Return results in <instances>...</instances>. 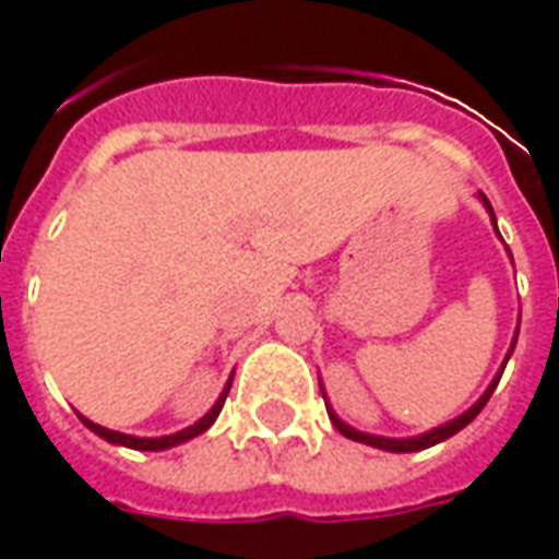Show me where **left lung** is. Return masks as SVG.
Segmentation results:
<instances>
[{
    "mask_svg": "<svg viewBox=\"0 0 559 559\" xmlns=\"http://www.w3.org/2000/svg\"><path fill=\"white\" fill-rule=\"evenodd\" d=\"M479 200L485 203V209L491 212V221H493V209L491 203H488V197L479 194ZM493 227H497V221H493ZM515 341L518 335L512 338V347H509V356H512V350H515ZM509 356H506V362H509ZM506 368V365H503ZM503 368H500V374L493 377L491 380V386L485 389V395H481L473 407H469L467 413H461L457 419L452 421H445V425H440V428H433V431H425L419 433V437H404V440H395V437H377V433H362V431H356V428H350L347 421H341L335 413H332V407L326 404V411H329V419H332V425L338 428L344 437H350V440H356V443H365V445H374V449H386V452H419V449H428V445H437V443H443V440H449L452 433H457L461 428H467L469 421L476 419L481 413V407L488 404V399L493 395V389H497V383H500V377H503Z\"/></svg>",
    "mask_w": 559,
    "mask_h": 559,
    "instance_id": "8db88e82",
    "label": "left lung"
}]
</instances>
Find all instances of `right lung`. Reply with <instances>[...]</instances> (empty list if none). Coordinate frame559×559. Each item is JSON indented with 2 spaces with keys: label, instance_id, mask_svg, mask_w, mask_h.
<instances>
[{
  "label": "right lung",
  "instance_id": "right-lung-1",
  "mask_svg": "<svg viewBox=\"0 0 559 559\" xmlns=\"http://www.w3.org/2000/svg\"><path fill=\"white\" fill-rule=\"evenodd\" d=\"M233 383V377H230ZM230 383L224 386V392H221V399L215 401V407L203 416L200 421H194L191 428H185V431H176V433H167V437H131V433H119V431H110V428H102V425H95V421H90L86 416H80V421L90 428V431H95L98 437H104L107 443H116V445H128V449H143V452H160V449H170V445H179L185 443V440H191V437H197V433H203L212 425V421L218 419L221 407H224V401H227V392H230Z\"/></svg>",
  "mask_w": 559,
  "mask_h": 559
}]
</instances>
